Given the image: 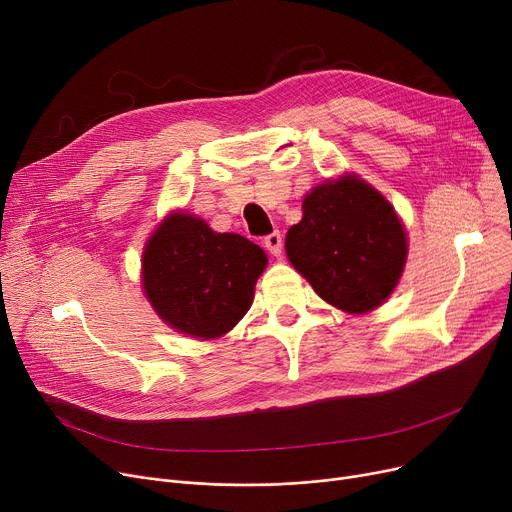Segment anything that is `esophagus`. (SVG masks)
Listing matches in <instances>:
<instances>
[{
	"label": "esophagus",
	"mask_w": 512,
	"mask_h": 512,
	"mask_svg": "<svg viewBox=\"0 0 512 512\" xmlns=\"http://www.w3.org/2000/svg\"><path fill=\"white\" fill-rule=\"evenodd\" d=\"M264 248H266L270 254H273V256H279L281 250H283V235H281V231L268 233V235L264 237Z\"/></svg>",
	"instance_id": "1"
}]
</instances>
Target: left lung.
<instances>
[{"mask_svg": "<svg viewBox=\"0 0 512 512\" xmlns=\"http://www.w3.org/2000/svg\"><path fill=\"white\" fill-rule=\"evenodd\" d=\"M304 217L285 239L291 264L335 308L364 314L397 287L407 237L395 208L362 179L343 177L314 188Z\"/></svg>", "mask_w": 512, "mask_h": 512, "instance_id": "left-lung-1", "label": "left lung"}]
</instances>
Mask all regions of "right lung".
<instances>
[{
    "label": "right lung",
    "mask_w": 512,
    "mask_h": 512,
    "mask_svg": "<svg viewBox=\"0 0 512 512\" xmlns=\"http://www.w3.org/2000/svg\"><path fill=\"white\" fill-rule=\"evenodd\" d=\"M266 254L237 233H215L202 219L175 213L142 256L144 293L175 330L217 339L244 318Z\"/></svg>",
    "instance_id": "1"
}]
</instances>
